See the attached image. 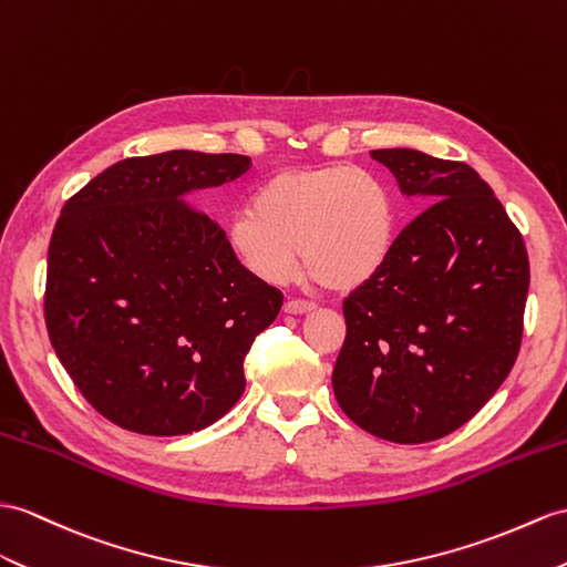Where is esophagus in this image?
<instances>
[{
  "instance_id": "esophagus-1",
  "label": "esophagus",
  "mask_w": 567,
  "mask_h": 567,
  "mask_svg": "<svg viewBox=\"0 0 567 567\" xmlns=\"http://www.w3.org/2000/svg\"><path fill=\"white\" fill-rule=\"evenodd\" d=\"M317 306H315V302H310V300H286V306H284V310L288 315H308Z\"/></svg>"
}]
</instances>
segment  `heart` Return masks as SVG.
<instances>
[{"label":"heart","mask_w":567,"mask_h":567,"mask_svg":"<svg viewBox=\"0 0 567 567\" xmlns=\"http://www.w3.org/2000/svg\"><path fill=\"white\" fill-rule=\"evenodd\" d=\"M396 243V199L378 173L355 165L281 171L261 183L252 206L226 224L230 255L257 279L288 284L308 269L351 291L388 265Z\"/></svg>","instance_id":"1"}]
</instances>
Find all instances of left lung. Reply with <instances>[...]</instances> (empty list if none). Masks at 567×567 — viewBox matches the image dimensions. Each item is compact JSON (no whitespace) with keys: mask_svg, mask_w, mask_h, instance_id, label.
Here are the masks:
<instances>
[{"mask_svg":"<svg viewBox=\"0 0 567 567\" xmlns=\"http://www.w3.org/2000/svg\"><path fill=\"white\" fill-rule=\"evenodd\" d=\"M421 212L384 269L343 300L331 388L363 431L421 445L457 431L498 392L522 341L529 259L486 179L416 148L370 151Z\"/></svg>","mask_w":567,"mask_h":567,"instance_id":"1","label":"left lung"}]
</instances>
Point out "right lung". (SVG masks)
<instances>
[{"label":"right lung","mask_w":567,"mask_h":567,"mask_svg":"<svg viewBox=\"0 0 567 567\" xmlns=\"http://www.w3.org/2000/svg\"><path fill=\"white\" fill-rule=\"evenodd\" d=\"M250 165L187 148L127 158L64 204L48 250V334L79 392L124 431L197 433L245 392V353L284 296L187 197Z\"/></svg>","instance_id":"1"}]
</instances>
